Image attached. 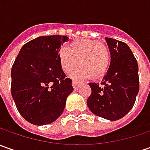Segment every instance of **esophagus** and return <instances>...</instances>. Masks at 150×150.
<instances>
[{
  "mask_svg": "<svg viewBox=\"0 0 150 150\" xmlns=\"http://www.w3.org/2000/svg\"><path fill=\"white\" fill-rule=\"evenodd\" d=\"M72 84L74 89H78V88H79V86L82 84V83H81V82H79V81H77V80H73Z\"/></svg>",
  "mask_w": 150,
  "mask_h": 150,
  "instance_id": "obj_1",
  "label": "esophagus"
}]
</instances>
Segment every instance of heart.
<instances>
[{
  "label": "heart",
  "instance_id": "b5f03b06",
  "mask_svg": "<svg viewBox=\"0 0 150 150\" xmlns=\"http://www.w3.org/2000/svg\"><path fill=\"white\" fill-rule=\"evenodd\" d=\"M62 71L71 73L78 64L80 67L74 77L87 78L102 77L110 66L111 56L105 44L96 40L79 39L72 42L67 49H62L58 54Z\"/></svg>",
  "mask_w": 150,
  "mask_h": 150
}]
</instances>
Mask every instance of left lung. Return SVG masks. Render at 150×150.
Listing matches in <instances>:
<instances>
[{
    "mask_svg": "<svg viewBox=\"0 0 150 150\" xmlns=\"http://www.w3.org/2000/svg\"><path fill=\"white\" fill-rule=\"evenodd\" d=\"M111 62L99 83H90L92 93L87 100L91 112L101 118L115 121L133 108L139 90V67L129 47L123 42L106 38Z\"/></svg>",
    "mask_w": 150,
    "mask_h": 150,
    "instance_id": "left-lung-1",
    "label": "left lung"
}]
</instances>
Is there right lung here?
I'll list each match as a JSON object with an SVG mask.
<instances>
[{
  "instance_id": "add662e5",
  "label": "right lung",
  "mask_w": 150,
  "mask_h": 150,
  "mask_svg": "<svg viewBox=\"0 0 150 150\" xmlns=\"http://www.w3.org/2000/svg\"><path fill=\"white\" fill-rule=\"evenodd\" d=\"M66 36L35 38L20 50L11 68V95L18 112L27 122L45 125L62 113L73 91L59 62Z\"/></svg>"
}]
</instances>
